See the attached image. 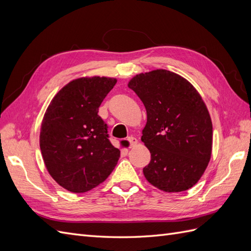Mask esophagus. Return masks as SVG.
<instances>
[{"instance_id":"esophagus-1","label":"esophagus","mask_w":251,"mask_h":251,"mask_svg":"<svg viewBox=\"0 0 251 251\" xmlns=\"http://www.w3.org/2000/svg\"><path fill=\"white\" fill-rule=\"evenodd\" d=\"M127 141L130 142V148H133V147H135V146H137V143H138L137 138L133 137V136H131V137H128V138H127Z\"/></svg>"}]
</instances>
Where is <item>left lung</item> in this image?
Here are the masks:
<instances>
[{
	"instance_id": "obj_1",
	"label": "left lung",
	"mask_w": 251,
	"mask_h": 251,
	"mask_svg": "<svg viewBox=\"0 0 251 251\" xmlns=\"http://www.w3.org/2000/svg\"><path fill=\"white\" fill-rule=\"evenodd\" d=\"M127 86L147 110L141 141L151 162L144 177L165 193L187 191L202 177L212 151L211 118L200 93L187 79L164 69L135 75Z\"/></svg>"
}]
</instances>
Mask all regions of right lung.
Instances as JSON below:
<instances>
[{
    "label": "right lung",
    "instance_id": "obj_1",
    "mask_svg": "<svg viewBox=\"0 0 251 251\" xmlns=\"http://www.w3.org/2000/svg\"><path fill=\"white\" fill-rule=\"evenodd\" d=\"M117 79L83 76L73 79L52 98L43 117L40 147L45 166L58 185L86 193L107 179L120 151L108 139L98 108Z\"/></svg>",
    "mask_w": 251,
    "mask_h": 251
}]
</instances>
